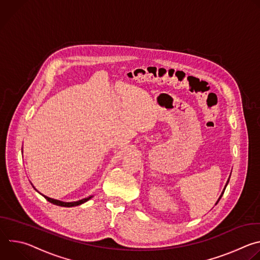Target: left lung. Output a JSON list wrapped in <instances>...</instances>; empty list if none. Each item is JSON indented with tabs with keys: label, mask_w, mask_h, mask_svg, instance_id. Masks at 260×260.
Segmentation results:
<instances>
[{
	"label": "left lung",
	"mask_w": 260,
	"mask_h": 260,
	"mask_svg": "<svg viewBox=\"0 0 260 260\" xmlns=\"http://www.w3.org/2000/svg\"><path fill=\"white\" fill-rule=\"evenodd\" d=\"M229 181H230V179H229V180H228V183H226V185H225V188H226V186H228V184H229ZM225 188H224V189H223V192H222V194H223V193H224V190H225ZM222 194H221V196H220V198H219V200H218V201H217V203H218V202H219V201H220V199H221V197H222ZM217 203H216V204H217Z\"/></svg>",
	"instance_id": "8db88e82"
}]
</instances>
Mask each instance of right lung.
Listing matches in <instances>:
<instances>
[{"instance_id": "add662e5", "label": "right lung", "mask_w": 260, "mask_h": 260, "mask_svg": "<svg viewBox=\"0 0 260 260\" xmlns=\"http://www.w3.org/2000/svg\"><path fill=\"white\" fill-rule=\"evenodd\" d=\"M48 202H50L51 204H54L56 206H60V207H74V206H79L85 202H87L89 199H91V197L89 198H86V199H83V200H80L78 202H73V203H64V202H60V201H57V200H53V199H50L48 197H45L43 196Z\"/></svg>"}]
</instances>
